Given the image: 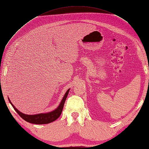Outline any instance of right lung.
I'll return each instance as SVG.
<instances>
[{
  "label": "right lung",
  "instance_id": "add662e5",
  "mask_svg": "<svg viewBox=\"0 0 149 149\" xmlns=\"http://www.w3.org/2000/svg\"><path fill=\"white\" fill-rule=\"evenodd\" d=\"M69 90H68L67 91H66L64 97L63 98L61 103L59 104V106L58 107V108L54 110L53 111L47 113H40V114H36V115H26V114H24L21 113L20 111H19L13 105L10 100L9 99H9V102L11 103V106L16 111V112L20 115L21 118L26 120V122L34 123V124H46V123H49L54 122L56 119H58L59 117V116L61 115L66 99L68 96Z\"/></svg>",
  "mask_w": 149,
  "mask_h": 149
}]
</instances>
